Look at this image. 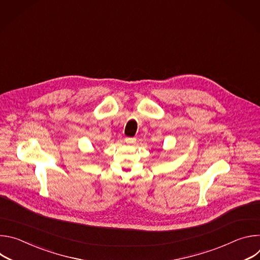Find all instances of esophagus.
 <instances>
[{
  "label": "esophagus",
  "instance_id": "1",
  "mask_svg": "<svg viewBox=\"0 0 260 260\" xmlns=\"http://www.w3.org/2000/svg\"><path fill=\"white\" fill-rule=\"evenodd\" d=\"M125 142L127 144H134L136 142V139L135 138H125Z\"/></svg>",
  "mask_w": 260,
  "mask_h": 260
}]
</instances>
